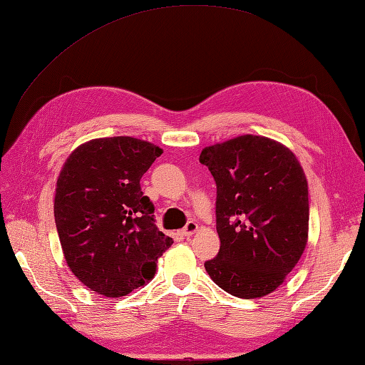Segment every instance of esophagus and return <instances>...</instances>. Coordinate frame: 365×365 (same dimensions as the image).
<instances>
[{
  "instance_id": "34e87169",
  "label": "esophagus",
  "mask_w": 365,
  "mask_h": 365,
  "mask_svg": "<svg viewBox=\"0 0 365 365\" xmlns=\"http://www.w3.org/2000/svg\"><path fill=\"white\" fill-rule=\"evenodd\" d=\"M198 231V225L195 223V222H189L187 225L184 226V230H182V234L185 237H190V236H193V234H195Z\"/></svg>"
}]
</instances>
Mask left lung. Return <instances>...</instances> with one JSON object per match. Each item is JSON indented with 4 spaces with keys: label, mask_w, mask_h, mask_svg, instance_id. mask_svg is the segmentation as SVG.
Masks as SVG:
<instances>
[{
    "label": "left lung",
    "mask_w": 365,
    "mask_h": 365,
    "mask_svg": "<svg viewBox=\"0 0 365 365\" xmlns=\"http://www.w3.org/2000/svg\"><path fill=\"white\" fill-rule=\"evenodd\" d=\"M200 162L217 184L220 251L205 262L218 287L234 297H265L302 257L309 231L307 180L286 145L237 135L203 148Z\"/></svg>",
    "instance_id": "8db88e82"
}]
</instances>
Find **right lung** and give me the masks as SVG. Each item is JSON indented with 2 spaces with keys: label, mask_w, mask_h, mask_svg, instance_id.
<instances>
[{
  "label": "right lung",
  "mask_w": 365,
  "mask_h": 365,
  "mask_svg": "<svg viewBox=\"0 0 365 365\" xmlns=\"http://www.w3.org/2000/svg\"><path fill=\"white\" fill-rule=\"evenodd\" d=\"M162 155L135 137L92 139L70 153L56 182L54 220L71 273L93 292L118 298L153 279L173 244L155 225L140 180Z\"/></svg>",
  "instance_id": "right-lung-1"
}]
</instances>
